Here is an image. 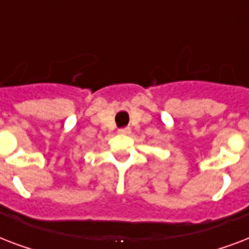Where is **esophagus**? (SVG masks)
Masks as SVG:
<instances>
[{"label":"esophagus","mask_w":249,"mask_h":249,"mask_svg":"<svg viewBox=\"0 0 249 249\" xmlns=\"http://www.w3.org/2000/svg\"><path fill=\"white\" fill-rule=\"evenodd\" d=\"M119 133H120V134H129V133H130V128H128V126H126V128L119 129Z\"/></svg>","instance_id":"obj_1"}]
</instances>
